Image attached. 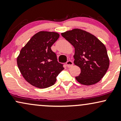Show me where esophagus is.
<instances>
[{
	"label": "esophagus",
	"instance_id": "obj_1",
	"mask_svg": "<svg viewBox=\"0 0 121 121\" xmlns=\"http://www.w3.org/2000/svg\"><path fill=\"white\" fill-rule=\"evenodd\" d=\"M66 65H67L68 67H69V68L71 67V66H73V62L70 60L66 62Z\"/></svg>",
	"mask_w": 121,
	"mask_h": 121
}]
</instances>
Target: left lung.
<instances>
[{
  "label": "left lung",
  "instance_id": "8db88e82",
  "mask_svg": "<svg viewBox=\"0 0 121 121\" xmlns=\"http://www.w3.org/2000/svg\"><path fill=\"white\" fill-rule=\"evenodd\" d=\"M62 36L74 47V64L81 69L76 79L80 84L91 85L103 78L109 66L105 45L95 36L75 28L61 33Z\"/></svg>",
  "mask_w": 121,
  "mask_h": 121
}]
</instances>
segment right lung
<instances>
[{
    "label": "right lung",
    "mask_w": 121,
    "mask_h": 121,
    "mask_svg": "<svg viewBox=\"0 0 121 121\" xmlns=\"http://www.w3.org/2000/svg\"><path fill=\"white\" fill-rule=\"evenodd\" d=\"M59 36L54 32H39L21 49L17 58L18 68L32 85L41 89L53 85L57 76L64 69L51 48Z\"/></svg>",
    "instance_id": "1"
}]
</instances>
